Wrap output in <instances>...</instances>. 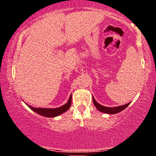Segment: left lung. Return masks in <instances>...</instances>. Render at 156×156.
Segmentation results:
<instances>
[{
    "instance_id": "left-lung-1",
    "label": "left lung",
    "mask_w": 156,
    "mask_h": 156,
    "mask_svg": "<svg viewBox=\"0 0 156 156\" xmlns=\"http://www.w3.org/2000/svg\"><path fill=\"white\" fill-rule=\"evenodd\" d=\"M92 98H93V104H94L95 107H96L98 110H99V111L101 112H103V113L108 114H114L119 113V112L123 111V109H125L126 107L130 104V102H129V103H128V104L121 105V106L114 107H105V106H103V105H100L99 103L97 102V101L95 100V98H93V96Z\"/></svg>"
}]
</instances>
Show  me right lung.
<instances>
[{
  "instance_id": "obj_1",
  "label": "right lung",
  "mask_w": 156,
  "mask_h": 156,
  "mask_svg": "<svg viewBox=\"0 0 156 156\" xmlns=\"http://www.w3.org/2000/svg\"><path fill=\"white\" fill-rule=\"evenodd\" d=\"M72 102V94L70 95V98H69L68 101L67 103L63 105V106L57 107V108H37V107H31L28 104L27 106L29 107L30 109H32L33 112H36L37 114L39 115H41V116H45V117H49V118H52V117H56L58 116L59 115L62 114L64 112H66L67 110L70 107Z\"/></svg>"
}]
</instances>
